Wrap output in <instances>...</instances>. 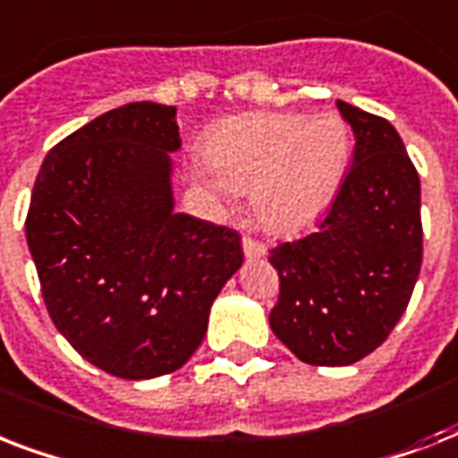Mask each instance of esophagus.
<instances>
[{"label": "esophagus", "mask_w": 458, "mask_h": 458, "mask_svg": "<svg viewBox=\"0 0 458 458\" xmlns=\"http://www.w3.org/2000/svg\"><path fill=\"white\" fill-rule=\"evenodd\" d=\"M242 250L250 259H259V257H264V254H266V244L261 242V240H257V237L244 235L242 237Z\"/></svg>", "instance_id": "obj_1"}]
</instances>
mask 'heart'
Here are the masks:
<instances>
[{"instance_id":"b5f03b06","label":"heart","mask_w":458,"mask_h":458,"mask_svg":"<svg viewBox=\"0 0 458 458\" xmlns=\"http://www.w3.org/2000/svg\"><path fill=\"white\" fill-rule=\"evenodd\" d=\"M214 175H199L218 201L251 192L266 228H304L330 204L349 157L347 128L337 116L306 121L294 114L225 118L204 147Z\"/></svg>"}]
</instances>
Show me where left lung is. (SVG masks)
Returning a JSON list of instances; mask_svg holds the SVG:
<instances>
[{"label": "left lung", "mask_w": 458, "mask_h": 458, "mask_svg": "<svg viewBox=\"0 0 458 458\" xmlns=\"http://www.w3.org/2000/svg\"><path fill=\"white\" fill-rule=\"evenodd\" d=\"M354 161L313 233L268 254L280 294L276 337L300 361L347 366L387 340L423 261L420 180L390 121L337 102Z\"/></svg>", "instance_id": "8db88e82"}]
</instances>
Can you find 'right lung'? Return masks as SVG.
<instances>
[{"mask_svg": "<svg viewBox=\"0 0 458 458\" xmlns=\"http://www.w3.org/2000/svg\"><path fill=\"white\" fill-rule=\"evenodd\" d=\"M175 106L132 102L64 138L42 161L25 237L54 326L111 376L178 370L242 264L240 233L175 214Z\"/></svg>", "mask_w": 458, "mask_h": 458, "instance_id": "obj_1", "label": "right lung"}]
</instances>
